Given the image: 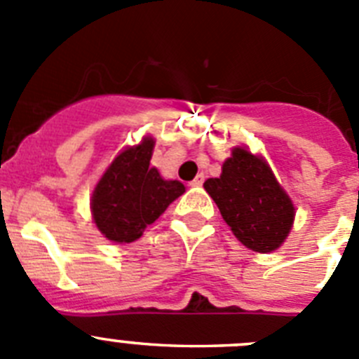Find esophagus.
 <instances>
[{
  "label": "esophagus",
  "instance_id": "obj_1",
  "mask_svg": "<svg viewBox=\"0 0 359 359\" xmlns=\"http://www.w3.org/2000/svg\"><path fill=\"white\" fill-rule=\"evenodd\" d=\"M203 183H205V174H198V176H196L194 180H192V183H190V185H192V187H201Z\"/></svg>",
  "mask_w": 359,
  "mask_h": 359
}]
</instances>
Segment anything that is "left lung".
Listing matches in <instances>:
<instances>
[{
  "mask_svg": "<svg viewBox=\"0 0 359 359\" xmlns=\"http://www.w3.org/2000/svg\"><path fill=\"white\" fill-rule=\"evenodd\" d=\"M205 190L246 248L273 252L290 233L294 219L290 196L278 185L268 163L246 149H233L221 176L207 180Z\"/></svg>",
  "mask_w": 359,
  "mask_h": 359,
  "instance_id": "left-lung-1",
  "label": "left lung"
}]
</instances>
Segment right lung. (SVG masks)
<instances>
[{"mask_svg":"<svg viewBox=\"0 0 359 359\" xmlns=\"http://www.w3.org/2000/svg\"><path fill=\"white\" fill-rule=\"evenodd\" d=\"M154 140L122 151L107 167L91 198L97 228L115 243L140 239L174 199L185 192L183 183L163 180L158 169L149 167Z\"/></svg>","mask_w":359,"mask_h":359,"instance_id":"1","label":"right lung"}]
</instances>
